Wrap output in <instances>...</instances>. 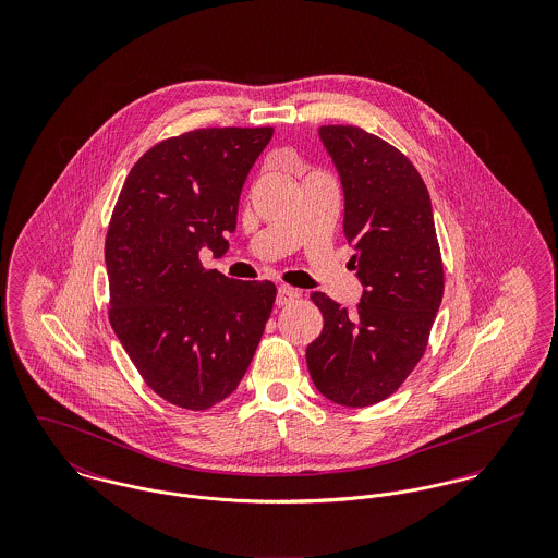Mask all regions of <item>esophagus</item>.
<instances>
[{
	"label": "esophagus",
	"mask_w": 558,
	"mask_h": 558,
	"mask_svg": "<svg viewBox=\"0 0 558 558\" xmlns=\"http://www.w3.org/2000/svg\"><path fill=\"white\" fill-rule=\"evenodd\" d=\"M299 296H301L299 290L288 288V286H281V288L277 290V305H279V307H286V305H290L292 301H296Z\"/></svg>",
	"instance_id": "obj_1"
}]
</instances>
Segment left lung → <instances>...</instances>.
I'll list each match as a JSON object with an SVG mask.
<instances>
[{
	"label": "left lung",
	"mask_w": 558,
	"mask_h": 558,
	"mask_svg": "<svg viewBox=\"0 0 558 558\" xmlns=\"http://www.w3.org/2000/svg\"><path fill=\"white\" fill-rule=\"evenodd\" d=\"M339 173L350 266L363 286L354 312L314 292L324 328L307 345L319 393L348 408L396 393L421 361L445 272L427 186L398 148L359 126H319Z\"/></svg>",
	"instance_id": "left-lung-1"
}]
</instances>
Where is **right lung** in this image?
Returning <instances> with one entry per match:
<instances>
[{"instance_id":"1","label":"right lung","mask_w":558,"mask_h":558,"mask_svg":"<svg viewBox=\"0 0 558 558\" xmlns=\"http://www.w3.org/2000/svg\"><path fill=\"white\" fill-rule=\"evenodd\" d=\"M272 129H199L137 160L107 240L109 319L148 387L169 403L206 410L236 391L277 288L206 270L236 230L242 184Z\"/></svg>"}]
</instances>
